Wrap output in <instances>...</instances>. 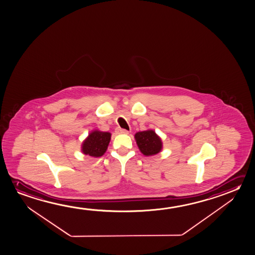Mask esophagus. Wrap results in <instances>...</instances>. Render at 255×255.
I'll return each mask as SVG.
<instances>
[{"label": "esophagus", "mask_w": 255, "mask_h": 255, "mask_svg": "<svg viewBox=\"0 0 255 255\" xmlns=\"http://www.w3.org/2000/svg\"><path fill=\"white\" fill-rule=\"evenodd\" d=\"M116 132L118 133H128L129 132L128 131V130L123 129V128H118L117 129H116Z\"/></svg>", "instance_id": "obj_1"}]
</instances>
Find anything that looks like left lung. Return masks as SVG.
Segmentation results:
<instances>
[{
	"label": "left lung",
	"mask_w": 255,
	"mask_h": 255,
	"mask_svg": "<svg viewBox=\"0 0 255 255\" xmlns=\"http://www.w3.org/2000/svg\"><path fill=\"white\" fill-rule=\"evenodd\" d=\"M138 148L145 156H152L162 150V141L153 130L137 132L134 134Z\"/></svg>",
	"instance_id": "obj_1"
}]
</instances>
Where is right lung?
<instances>
[{"mask_svg":"<svg viewBox=\"0 0 255 255\" xmlns=\"http://www.w3.org/2000/svg\"><path fill=\"white\" fill-rule=\"evenodd\" d=\"M111 135L112 134L109 132L94 130L82 142V152L94 158L101 157L108 148L111 141Z\"/></svg>","mask_w":255,"mask_h":255,"instance_id":"1","label":"right lung"}]
</instances>
